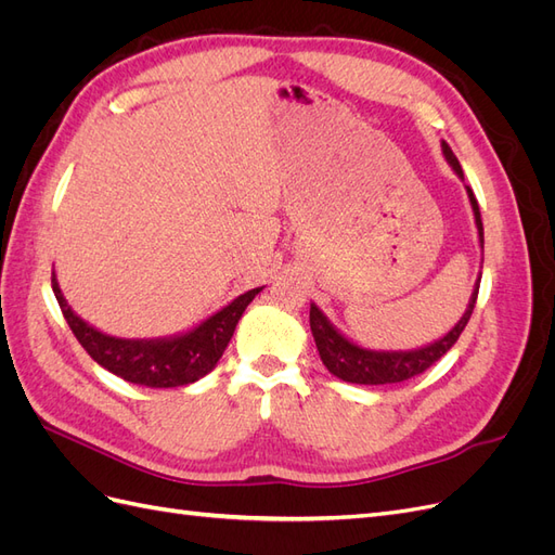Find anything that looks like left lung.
Returning a JSON list of instances; mask_svg holds the SVG:
<instances>
[{
	"label": "left lung",
	"instance_id": "1",
	"mask_svg": "<svg viewBox=\"0 0 555 555\" xmlns=\"http://www.w3.org/2000/svg\"><path fill=\"white\" fill-rule=\"evenodd\" d=\"M442 155L447 164L453 169L461 180H463V169L456 159V155L451 153V147L442 141ZM465 192L469 198V206H473L475 215V227H477V236L479 245L483 251V224H481V212L479 204L473 194V190L465 184ZM483 261V255H481ZM479 282L481 275L475 280L473 294H469L467 308L463 317L453 324L444 335H440L438 340H433L428 345L414 347V349H371L354 343L351 338L335 326L331 319L319 310L314 304H310V328L314 335V343L319 349V357H322L326 371L335 375L343 382L349 384H396V382H405L418 373H424L426 367H430L435 361L442 359L447 351L453 347V343L459 340V335L463 333L465 324L469 322V314L475 310L477 304V294H479Z\"/></svg>",
	"mask_w": 555,
	"mask_h": 555
}]
</instances>
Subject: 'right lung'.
Listing matches in <instances>:
<instances>
[{
  "mask_svg": "<svg viewBox=\"0 0 555 555\" xmlns=\"http://www.w3.org/2000/svg\"><path fill=\"white\" fill-rule=\"evenodd\" d=\"M53 292L66 324L99 365L131 384L150 386V389H171V386L192 384L212 371L222 359L245 308L259 292H263V287L236 296L229 306L212 312L204 322L188 331L164 335V338H117V335L99 331L66 304L55 273Z\"/></svg>",
  "mask_w": 555,
  "mask_h": 555,
  "instance_id": "obj_1",
  "label": "right lung"
}]
</instances>
